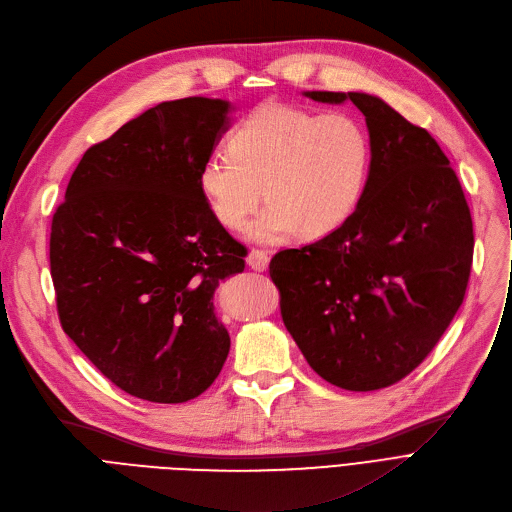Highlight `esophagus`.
Segmentation results:
<instances>
[{"instance_id":"34e87169","label":"esophagus","mask_w":512,"mask_h":512,"mask_svg":"<svg viewBox=\"0 0 512 512\" xmlns=\"http://www.w3.org/2000/svg\"><path fill=\"white\" fill-rule=\"evenodd\" d=\"M246 262H248V266H250L252 270H258V273H264V270L268 268L270 256H268L266 252H262V250H252V252L248 254Z\"/></svg>"}]
</instances>
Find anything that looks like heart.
I'll use <instances>...</instances> for the list:
<instances>
[{
	"instance_id": "heart-1",
	"label": "heart",
	"mask_w": 512,
	"mask_h": 512,
	"mask_svg": "<svg viewBox=\"0 0 512 512\" xmlns=\"http://www.w3.org/2000/svg\"><path fill=\"white\" fill-rule=\"evenodd\" d=\"M217 148L198 171V186L213 217L239 229L264 198L248 237L279 244L302 231L320 237L339 229L362 200L372 165L366 126L351 113L264 103Z\"/></svg>"
}]
</instances>
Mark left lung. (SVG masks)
<instances>
[{
	"label": "left lung",
	"instance_id": "1",
	"mask_svg": "<svg viewBox=\"0 0 512 512\" xmlns=\"http://www.w3.org/2000/svg\"><path fill=\"white\" fill-rule=\"evenodd\" d=\"M304 97L366 115L372 165L355 213L333 233L270 260L281 316L310 368L345 390L413 372L463 304L473 223L438 142L366 93Z\"/></svg>",
	"mask_w": 512,
	"mask_h": 512
}]
</instances>
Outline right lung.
<instances>
[{
  "label": "right lung",
  "instance_id": "1",
  "mask_svg": "<svg viewBox=\"0 0 512 512\" xmlns=\"http://www.w3.org/2000/svg\"><path fill=\"white\" fill-rule=\"evenodd\" d=\"M231 103L165 101L90 146L51 223L49 260L66 335L128 395L184 403L215 382L229 333L219 283L248 254L213 217L198 171Z\"/></svg>",
  "mask_w": 512,
  "mask_h": 512
}]
</instances>
